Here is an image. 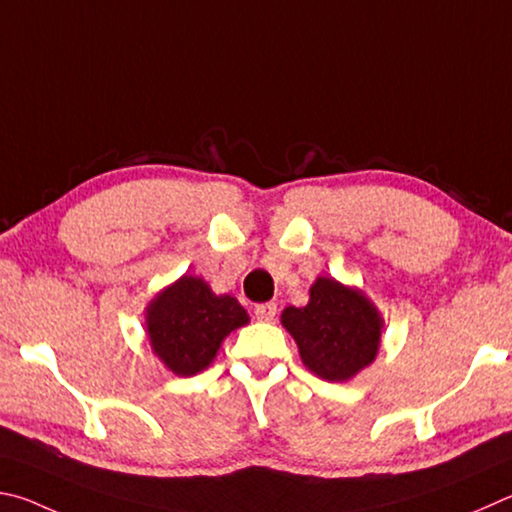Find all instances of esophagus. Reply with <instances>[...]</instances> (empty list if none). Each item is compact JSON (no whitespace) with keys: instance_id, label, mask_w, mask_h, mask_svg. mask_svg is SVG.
Returning a JSON list of instances; mask_svg holds the SVG:
<instances>
[{"instance_id":"34e87169","label":"esophagus","mask_w":512,"mask_h":512,"mask_svg":"<svg viewBox=\"0 0 512 512\" xmlns=\"http://www.w3.org/2000/svg\"><path fill=\"white\" fill-rule=\"evenodd\" d=\"M254 315L258 321H272L276 317V303H261L254 308Z\"/></svg>"}]
</instances>
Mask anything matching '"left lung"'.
Wrapping results in <instances>:
<instances>
[{
	"instance_id": "obj_1",
	"label": "left lung",
	"mask_w": 512,
	"mask_h": 512,
	"mask_svg": "<svg viewBox=\"0 0 512 512\" xmlns=\"http://www.w3.org/2000/svg\"><path fill=\"white\" fill-rule=\"evenodd\" d=\"M281 324L312 373L328 382H346L375 360L384 321L364 292L319 276L308 306L285 308Z\"/></svg>"
}]
</instances>
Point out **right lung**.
<instances>
[{
    "label": "right lung",
    "instance_id": "right-lung-1",
    "mask_svg": "<svg viewBox=\"0 0 512 512\" xmlns=\"http://www.w3.org/2000/svg\"><path fill=\"white\" fill-rule=\"evenodd\" d=\"M249 315L229 294H215L200 276L184 274L161 290L146 308V333L168 371L182 378L204 371L231 330Z\"/></svg>",
    "mask_w": 512,
    "mask_h": 512
}]
</instances>
